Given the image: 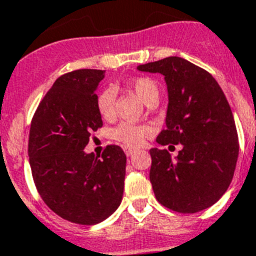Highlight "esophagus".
Masks as SVG:
<instances>
[{
  "instance_id": "obj_1",
  "label": "esophagus",
  "mask_w": 256,
  "mask_h": 256,
  "mask_svg": "<svg viewBox=\"0 0 256 256\" xmlns=\"http://www.w3.org/2000/svg\"><path fill=\"white\" fill-rule=\"evenodd\" d=\"M124 153L128 157H132V154L136 153V149H132V148H124Z\"/></svg>"
}]
</instances>
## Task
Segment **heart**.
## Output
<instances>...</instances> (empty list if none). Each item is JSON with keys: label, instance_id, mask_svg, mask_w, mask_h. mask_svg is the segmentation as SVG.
Here are the masks:
<instances>
[{"label": "heart", "instance_id": "obj_1", "mask_svg": "<svg viewBox=\"0 0 256 256\" xmlns=\"http://www.w3.org/2000/svg\"><path fill=\"white\" fill-rule=\"evenodd\" d=\"M128 87L132 92L136 94V96L141 99L146 104L158 99V86L150 78H136L128 82ZM98 114L103 120H110L115 112V91L111 87L103 88L96 95L95 99ZM153 134V128L149 124H132L124 122L120 124L111 132V136L115 141L120 142L124 146H140L144 144L148 136Z\"/></svg>", "mask_w": 256, "mask_h": 256}]
</instances>
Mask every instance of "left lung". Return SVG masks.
I'll use <instances>...</instances> for the list:
<instances>
[{
    "mask_svg": "<svg viewBox=\"0 0 256 256\" xmlns=\"http://www.w3.org/2000/svg\"><path fill=\"white\" fill-rule=\"evenodd\" d=\"M136 68L165 76L166 128L157 142L182 145L176 160L168 150L150 149L156 198L181 214L214 206L231 184L239 154L236 126L223 90L210 72L177 56Z\"/></svg>",
    "mask_w": 256,
    "mask_h": 256,
    "instance_id": "obj_1",
    "label": "left lung"
}]
</instances>
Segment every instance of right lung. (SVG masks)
<instances>
[{
    "instance_id": "obj_1",
    "label": "right lung",
    "mask_w": 256,
    "mask_h": 256,
    "mask_svg": "<svg viewBox=\"0 0 256 256\" xmlns=\"http://www.w3.org/2000/svg\"><path fill=\"white\" fill-rule=\"evenodd\" d=\"M102 70L64 74L33 115L28 156L37 192L60 218L92 226L107 219L124 196L126 156L108 145L102 157L84 148L102 128L95 99Z\"/></svg>"
}]
</instances>
